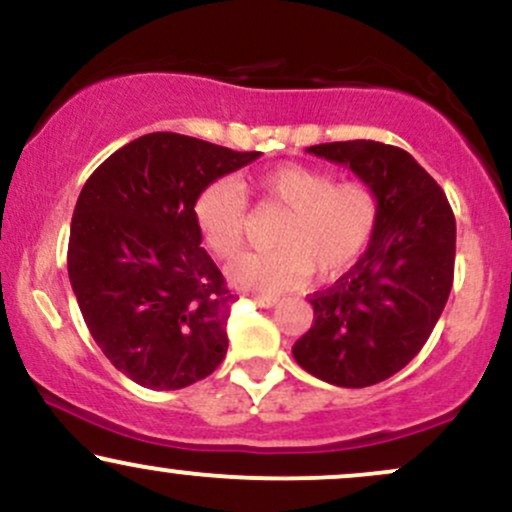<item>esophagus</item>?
Instances as JSON below:
<instances>
[{
	"instance_id": "1",
	"label": "esophagus",
	"mask_w": 512,
	"mask_h": 512,
	"mask_svg": "<svg viewBox=\"0 0 512 512\" xmlns=\"http://www.w3.org/2000/svg\"><path fill=\"white\" fill-rule=\"evenodd\" d=\"M252 303H257L260 308H274V305L279 303V298L276 296H252Z\"/></svg>"
}]
</instances>
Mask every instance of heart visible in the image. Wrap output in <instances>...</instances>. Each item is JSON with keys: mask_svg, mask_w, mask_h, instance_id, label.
Segmentation results:
<instances>
[{"mask_svg": "<svg viewBox=\"0 0 512 512\" xmlns=\"http://www.w3.org/2000/svg\"><path fill=\"white\" fill-rule=\"evenodd\" d=\"M327 170L305 163H281L262 170L250 185L231 178L211 180L195 199V223L204 245L219 260H236L248 236L250 187L262 202L284 207L276 223V250L250 255L231 267V281L255 293H279L301 286L310 274L337 279L361 260L378 226L380 204L361 180L332 182Z\"/></svg>", "mask_w": 512, "mask_h": 512, "instance_id": "obj_1", "label": "heart"}]
</instances>
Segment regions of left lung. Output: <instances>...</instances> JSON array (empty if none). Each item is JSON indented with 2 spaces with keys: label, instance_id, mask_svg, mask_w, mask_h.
Listing matches in <instances>:
<instances>
[{
  "label": "left lung",
  "instance_id": "left-lung-1",
  "mask_svg": "<svg viewBox=\"0 0 512 512\" xmlns=\"http://www.w3.org/2000/svg\"><path fill=\"white\" fill-rule=\"evenodd\" d=\"M305 151L354 170L378 195L380 214L361 260L308 298L313 327L293 344V358L337 387L383 383L419 354L448 303L455 216L404 149L354 139Z\"/></svg>",
  "mask_w": 512,
  "mask_h": 512
}]
</instances>
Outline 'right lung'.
<instances>
[{
  "label": "right lung",
  "instance_id": "add662e5",
  "mask_svg": "<svg viewBox=\"0 0 512 512\" xmlns=\"http://www.w3.org/2000/svg\"><path fill=\"white\" fill-rule=\"evenodd\" d=\"M260 158L175 132L134 139L76 199L67 269L108 361L149 390H180L219 368L236 301L202 245L204 185Z\"/></svg>",
  "mask_w": 512,
  "mask_h": 512
}]
</instances>
